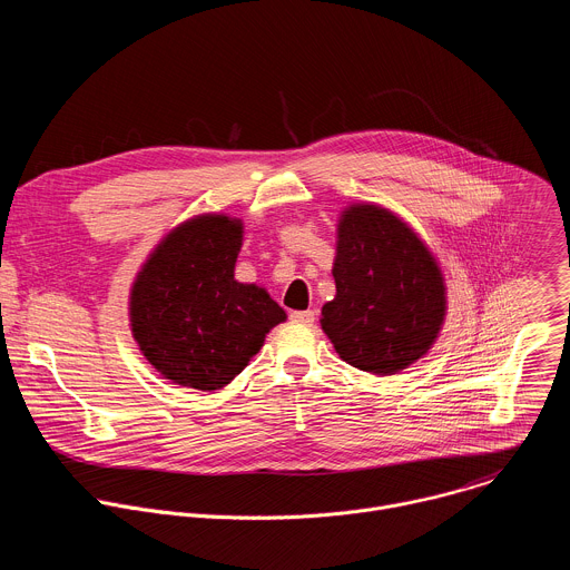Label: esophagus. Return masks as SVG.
Instances as JSON below:
<instances>
[{
  "label": "esophagus",
  "instance_id": "34e87169",
  "mask_svg": "<svg viewBox=\"0 0 570 570\" xmlns=\"http://www.w3.org/2000/svg\"><path fill=\"white\" fill-rule=\"evenodd\" d=\"M291 320L299 322V324H313L315 322V311H293Z\"/></svg>",
  "mask_w": 570,
  "mask_h": 570
}]
</instances>
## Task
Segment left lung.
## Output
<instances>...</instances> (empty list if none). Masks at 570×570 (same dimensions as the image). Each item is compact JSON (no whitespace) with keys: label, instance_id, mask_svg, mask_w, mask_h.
Wrapping results in <instances>:
<instances>
[{"label":"left lung","instance_id":"obj_1","mask_svg":"<svg viewBox=\"0 0 570 570\" xmlns=\"http://www.w3.org/2000/svg\"><path fill=\"white\" fill-rule=\"evenodd\" d=\"M335 299L322 328L337 355L362 371L392 375L432 346L445 315L441 271L423 242L392 213L353 206L337 228Z\"/></svg>","mask_w":570,"mask_h":570}]
</instances>
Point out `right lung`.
Wrapping results in <instances>:
<instances>
[{
  "label": "right lung",
  "mask_w": 570,
  "mask_h": 570,
  "mask_svg": "<svg viewBox=\"0 0 570 570\" xmlns=\"http://www.w3.org/2000/svg\"><path fill=\"white\" fill-rule=\"evenodd\" d=\"M239 248V222L199 217L167 235L134 284V337L176 385L226 387L286 320L264 288L235 282Z\"/></svg>",
  "instance_id": "1"
}]
</instances>
